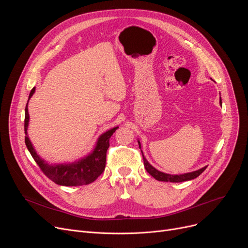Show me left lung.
<instances>
[{
	"label": "left lung",
	"instance_id": "1",
	"mask_svg": "<svg viewBox=\"0 0 248 248\" xmlns=\"http://www.w3.org/2000/svg\"><path fill=\"white\" fill-rule=\"evenodd\" d=\"M220 104H221V98H220ZM139 147L140 149V144L139 141ZM141 151V150H140ZM142 160H144V165L147 172L153 176L155 180L158 181H163V182H173V183H179V182H184V181H189V180H193L195 178H197L199 175H201L207 167H204L198 171H195L192 173H187V174H183V175H170V174H165L163 172H160L158 170H155V169L150 165V163L147 161V159L145 158L144 154H142Z\"/></svg>",
	"mask_w": 248,
	"mask_h": 248
}]
</instances>
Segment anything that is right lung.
<instances>
[{"instance_id":"add662e5","label":"right lung","mask_w":248,"mask_h":248,"mask_svg":"<svg viewBox=\"0 0 248 248\" xmlns=\"http://www.w3.org/2000/svg\"><path fill=\"white\" fill-rule=\"evenodd\" d=\"M35 93V87L32 88L29 99ZM28 99V101H29ZM28 104V103H27ZM29 123L28 106L25 108V144L27 146L31 155L41 171L54 183L62 186H82L94 182L104 171L107 163V152L109 147V139L119 127H113L107 133L101 135L93 152L86 158L78 161L75 164L52 166L45 163L35 152L31 141L27 136V127Z\"/></svg>"}]
</instances>
